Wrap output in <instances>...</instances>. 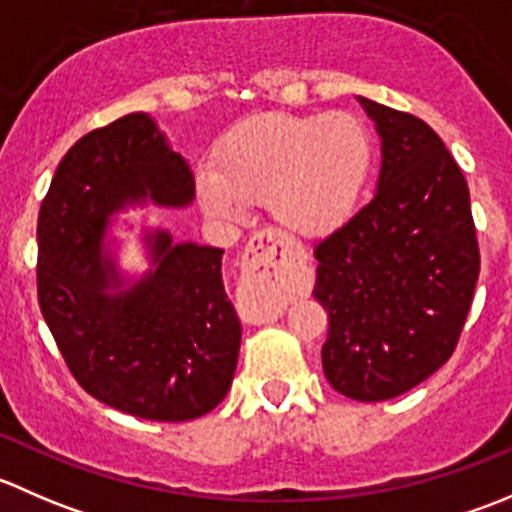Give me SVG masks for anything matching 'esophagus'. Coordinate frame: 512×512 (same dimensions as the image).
<instances>
[{
  "label": "esophagus",
  "mask_w": 512,
  "mask_h": 512,
  "mask_svg": "<svg viewBox=\"0 0 512 512\" xmlns=\"http://www.w3.org/2000/svg\"><path fill=\"white\" fill-rule=\"evenodd\" d=\"M292 265V245L275 230H262L250 237L242 257L240 282V314L245 322L265 324L282 317Z\"/></svg>",
  "instance_id": "1"
}]
</instances>
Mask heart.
Wrapping results in <instances>:
<instances>
[{
	"mask_svg": "<svg viewBox=\"0 0 512 512\" xmlns=\"http://www.w3.org/2000/svg\"><path fill=\"white\" fill-rule=\"evenodd\" d=\"M371 165L374 143L352 113H260L220 138L213 170L198 173V198L227 220L245 203H267L277 225L314 240L352 218Z\"/></svg>",
	"mask_w": 512,
	"mask_h": 512,
	"instance_id": "1",
	"label": "heart"
}]
</instances>
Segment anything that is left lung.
<instances>
[{
    "instance_id": "1",
    "label": "left lung",
    "mask_w": 512,
    "mask_h": 512,
    "mask_svg": "<svg viewBox=\"0 0 512 512\" xmlns=\"http://www.w3.org/2000/svg\"><path fill=\"white\" fill-rule=\"evenodd\" d=\"M381 138L376 195L314 250L329 312L322 369L339 394L386 401L456 349L480 272L471 195L428 123L356 96Z\"/></svg>"
}]
</instances>
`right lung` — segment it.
I'll list each match as a JSON object with an SVG mask.
<instances>
[{
	"label": "right lung",
	"mask_w": 512,
	"mask_h": 512,
	"mask_svg": "<svg viewBox=\"0 0 512 512\" xmlns=\"http://www.w3.org/2000/svg\"><path fill=\"white\" fill-rule=\"evenodd\" d=\"M190 165L148 113L86 133L61 158L39 210V307L74 379L113 409L190 421L230 391L242 327L223 285V252L143 232L148 270L126 277L108 227L153 203L188 208Z\"/></svg>",
	"instance_id": "add662e5"
}]
</instances>
